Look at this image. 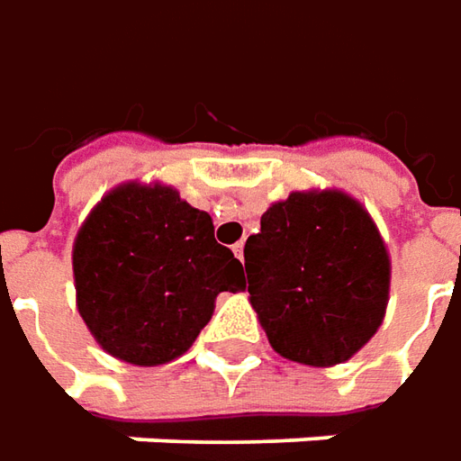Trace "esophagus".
<instances>
[{"label": "esophagus", "instance_id": "34e87169", "mask_svg": "<svg viewBox=\"0 0 461 461\" xmlns=\"http://www.w3.org/2000/svg\"><path fill=\"white\" fill-rule=\"evenodd\" d=\"M231 252L237 255V260H245V242H237V245L231 247Z\"/></svg>", "mask_w": 461, "mask_h": 461}]
</instances>
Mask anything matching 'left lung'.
<instances>
[{
	"label": "left lung",
	"mask_w": 461,
	"mask_h": 461,
	"mask_svg": "<svg viewBox=\"0 0 461 461\" xmlns=\"http://www.w3.org/2000/svg\"><path fill=\"white\" fill-rule=\"evenodd\" d=\"M245 267L267 341L291 362L341 365L385 319L388 247L367 209L337 188L276 201L247 237Z\"/></svg>",
	"instance_id": "1"
}]
</instances>
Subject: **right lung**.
Returning <instances> with one entry per match:
<instances>
[{"instance_id": "1", "label": "right lung", "mask_w": 461, "mask_h": 461, "mask_svg": "<svg viewBox=\"0 0 461 461\" xmlns=\"http://www.w3.org/2000/svg\"><path fill=\"white\" fill-rule=\"evenodd\" d=\"M76 306L106 355L137 367L181 357L221 291H245L242 262L173 185L130 181L104 196L73 242Z\"/></svg>"}]
</instances>
